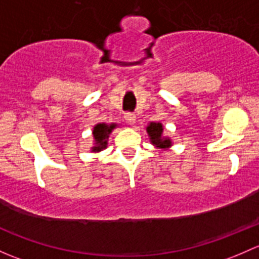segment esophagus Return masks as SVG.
Here are the masks:
<instances>
[{"label": "esophagus", "instance_id": "esophagus-1", "mask_svg": "<svg viewBox=\"0 0 259 259\" xmlns=\"http://www.w3.org/2000/svg\"><path fill=\"white\" fill-rule=\"evenodd\" d=\"M124 119H126L127 123L133 124L136 122V116L133 113H126V116H124Z\"/></svg>", "mask_w": 259, "mask_h": 259}]
</instances>
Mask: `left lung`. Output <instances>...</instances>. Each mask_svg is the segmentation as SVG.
I'll return each instance as SVG.
<instances>
[{"instance_id": "left-lung-1", "label": "left lung", "mask_w": 259, "mask_h": 259, "mask_svg": "<svg viewBox=\"0 0 259 259\" xmlns=\"http://www.w3.org/2000/svg\"><path fill=\"white\" fill-rule=\"evenodd\" d=\"M147 133L149 141L157 148H169L172 146V141L168 137H163V126L159 122H151L147 126Z\"/></svg>"}]
</instances>
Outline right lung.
Returning a JSON list of instances; mask_svg holds the SVG:
<instances>
[{
  "label": "right lung",
  "mask_w": 259,
  "mask_h": 259,
  "mask_svg": "<svg viewBox=\"0 0 259 259\" xmlns=\"http://www.w3.org/2000/svg\"><path fill=\"white\" fill-rule=\"evenodd\" d=\"M116 128V124L111 123H97L93 127V140H95V146L91 148L92 152H100L107 147V141L110 137L112 130Z\"/></svg>",
  "instance_id": "obj_1"
}]
</instances>
